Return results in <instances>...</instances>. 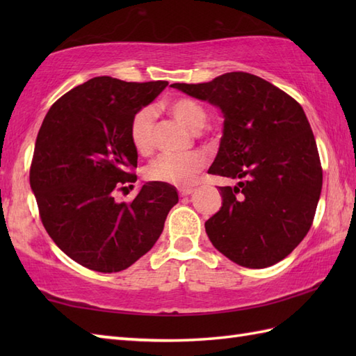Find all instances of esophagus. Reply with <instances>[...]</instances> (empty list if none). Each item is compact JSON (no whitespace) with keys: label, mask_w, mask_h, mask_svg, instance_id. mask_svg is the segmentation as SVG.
Instances as JSON below:
<instances>
[{"label":"esophagus","mask_w":356,"mask_h":356,"mask_svg":"<svg viewBox=\"0 0 356 356\" xmlns=\"http://www.w3.org/2000/svg\"><path fill=\"white\" fill-rule=\"evenodd\" d=\"M193 188H180L179 190V194L182 195V197H186V195H190V194H193Z\"/></svg>","instance_id":"obj_1"}]
</instances>
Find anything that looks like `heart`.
<instances>
[{
	"instance_id": "1",
	"label": "heart",
	"mask_w": 356,
	"mask_h": 356,
	"mask_svg": "<svg viewBox=\"0 0 356 356\" xmlns=\"http://www.w3.org/2000/svg\"><path fill=\"white\" fill-rule=\"evenodd\" d=\"M172 118L191 131H199L207 124V110L191 97H176L165 104ZM156 111L142 108L131 119L130 142L140 156H148L154 147ZM207 165V159L200 153L162 154L156 157L145 168V179L149 182L185 186L191 184L195 174Z\"/></svg>"
}]
</instances>
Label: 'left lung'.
<instances>
[{"instance_id": "1", "label": "left lung", "mask_w": 356, "mask_h": 356, "mask_svg": "<svg viewBox=\"0 0 356 356\" xmlns=\"http://www.w3.org/2000/svg\"><path fill=\"white\" fill-rule=\"evenodd\" d=\"M223 113V136L209 174L222 208L205 229L217 251L245 268L282 261L306 237L318 205L323 170L301 105L255 74L231 72L203 84H171Z\"/></svg>"}]
</instances>
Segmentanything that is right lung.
<instances>
[{
	"label": "right lung",
	"instance_id": "obj_1",
	"mask_svg": "<svg viewBox=\"0 0 356 356\" xmlns=\"http://www.w3.org/2000/svg\"><path fill=\"white\" fill-rule=\"evenodd\" d=\"M166 86L97 76L59 97L42 120L30 188L45 231L82 266L105 274L130 268L179 202L176 188L159 182H147L130 203L113 195L138 179L131 119Z\"/></svg>",
	"mask_w": 356,
	"mask_h": 356
}]
</instances>
